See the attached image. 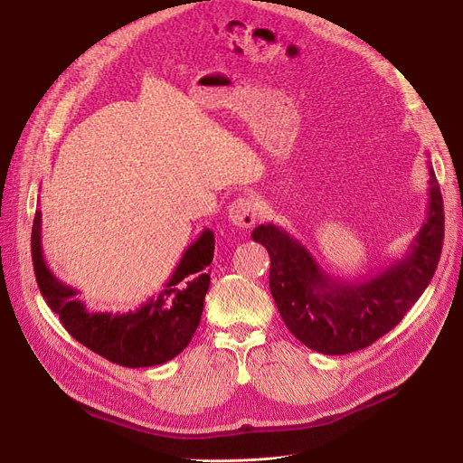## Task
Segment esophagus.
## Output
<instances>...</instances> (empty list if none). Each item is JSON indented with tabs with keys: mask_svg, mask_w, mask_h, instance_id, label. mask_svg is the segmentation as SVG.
Listing matches in <instances>:
<instances>
[{
	"mask_svg": "<svg viewBox=\"0 0 463 463\" xmlns=\"http://www.w3.org/2000/svg\"><path fill=\"white\" fill-rule=\"evenodd\" d=\"M259 203L253 197H240L229 206V222L240 229H251L259 219Z\"/></svg>",
	"mask_w": 463,
	"mask_h": 463,
	"instance_id": "1",
	"label": "esophagus"
}]
</instances>
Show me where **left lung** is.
<instances>
[{
    "mask_svg": "<svg viewBox=\"0 0 463 463\" xmlns=\"http://www.w3.org/2000/svg\"><path fill=\"white\" fill-rule=\"evenodd\" d=\"M426 222L405 255L368 279L330 276L285 229L259 225L251 238L270 255V290L287 328L323 354H347L391 332L430 285L441 257L445 213L439 184L428 163Z\"/></svg>",
    "mask_w": 463,
    "mask_h": 463,
    "instance_id": "obj_1",
    "label": "left lung"
}]
</instances>
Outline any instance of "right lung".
I'll list each match as a JSON object with an SVG mask.
<instances>
[{"instance_id":"add662e5","label":"right lung","mask_w":463,"mask_h":463,"mask_svg":"<svg viewBox=\"0 0 463 463\" xmlns=\"http://www.w3.org/2000/svg\"><path fill=\"white\" fill-rule=\"evenodd\" d=\"M215 238L210 229L184 251L163 290L128 313L90 311L77 298L79 290L60 281L43 255L41 210L32 229V259L41 295L63 328L99 356L126 368L159 366L178 356L201 323L210 287L206 270L213 259Z\"/></svg>"}]
</instances>
